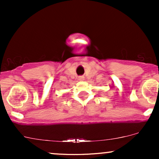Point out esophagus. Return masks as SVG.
<instances>
[{"instance_id": "34e87169", "label": "esophagus", "mask_w": 159, "mask_h": 159, "mask_svg": "<svg viewBox=\"0 0 159 159\" xmlns=\"http://www.w3.org/2000/svg\"><path fill=\"white\" fill-rule=\"evenodd\" d=\"M79 79H80V80H81V79H83V78H79Z\"/></svg>"}]
</instances>
